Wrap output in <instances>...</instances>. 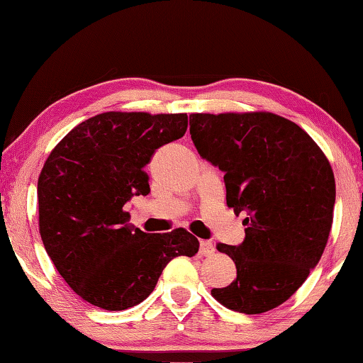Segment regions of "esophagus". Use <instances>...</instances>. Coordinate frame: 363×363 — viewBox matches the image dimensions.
Instances as JSON below:
<instances>
[{
    "label": "esophagus",
    "mask_w": 363,
    "mask_h": 363,
    "mask_svg": "<svg viewBox=\"0 0 363 363\" xmlns=\"http://www.w3.org/2000/svg\"><path fill=\"white\" fill-rule=\"evenodd\" d=\"M215 253V245L208 242V240H201L200 242V255L201 257H210Z\"/></svg>",
    "instance_id": "34e87169"
}]
</instances>
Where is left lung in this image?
<instances>
[{
    "mask_svg": "<svg viewBox=\"0 0 363 363\" xmlns=\"http://www.w3.org/2000/svg\"><path fill=\"white\" fill-rule=\"evenodd\" d=\"M196 152L225 173L227 205L245 213L243 242L218 243L237 279L211 295L240 313L289 300L317 267L330 235L335 178L318 145L274 113H193Z\"/></svg>",
    "mask_w": 363,
    "mask_h": 363,
    "instance_id": "1",
    "label": "left lung"
}]
</instances>
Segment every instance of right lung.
<instances>
[{"label":"right lung","instance_id":"right-lung-1","mask_svg":"<svg viewBox=\"0 0 363 363\" xmlns=\"http://www.w3.org/2000/svg\"><path fill=\"white\" fill-rule=\"evenodd\" d=\"M185 113L106 111L69 131L38 180L40 233L65 281L88 303L126 310L152 294L172 258L193 257L186 230L145 233L125 203L150 193L145 167L160 147L182 138Z\"/></svg>","mask_w":363,"mask_h":363}]
</instances>
